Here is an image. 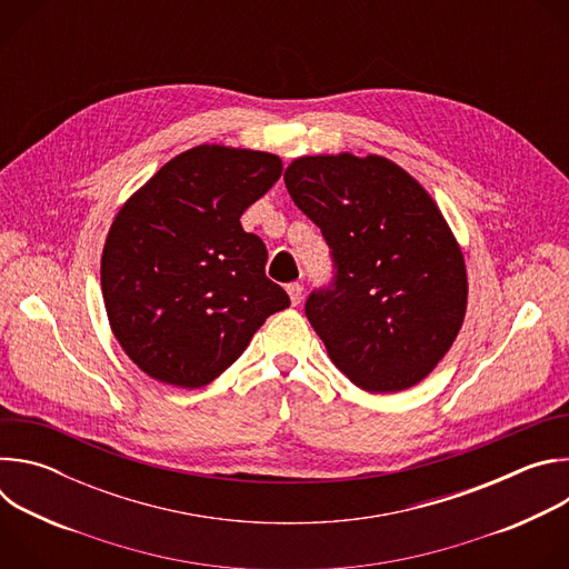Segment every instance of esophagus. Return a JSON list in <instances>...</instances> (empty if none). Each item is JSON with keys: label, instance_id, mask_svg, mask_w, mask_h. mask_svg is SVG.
<instances>
[{"label": "esophagus", "instance_id": "obj_1", "mask_svg": "<svg viewBox=\"0 0 569 569\" xmlns=\"http://www.w3.org/2000/svg\"><path fill=\"white\" fill-rule=\"evenodd\" d=\"M288 295H290V301H292V306L301 303V299H303V286H301L299 281H295V283H288Z\"/></svg>", "mask_w": 569, "mask_h": 569}]
</instances>
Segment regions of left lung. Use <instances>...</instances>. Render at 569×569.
I'll return each instance as SVG.
<instances>
[{
	"instance_id": "left-lung-1",
	"label": "left lung",
	"mask_w": 569,
	"mask_h": 569,
	"mask_svg": "<svg viewBox=\"0 0 569 569\" xmlns=\"http://www.w3.org/2000/svg\"><path fill=\"white\" fill-rule=\"evenodd\" d=\"M292 202L321 229L333 277L306 317L333 365L373 393L423 380L466 315V268L441 211L393 161L319 154L286 169Z\"/></svg>"
}]
</instances>
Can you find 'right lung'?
I'll return each mask as SVG.
<instances>
[{
    "label": "right lung",
    "mask_w": 569,
    "mask_h": 569,
    "mask_svg": "<svg viewBox=\"0 0 569 569\" xmlns=\"http://www.w3.org/2000/svg\"><path fill=\"white\" fill-rule=\"evenodd\" d=\"M277 154L191 148L117 213L101 259L110 327L150 378L196 389L246 351L290 306L266 277L268 250L240 216L281 178Z\"/></svg>",
    "instance_id": "add662e5"
}]
</instances>
